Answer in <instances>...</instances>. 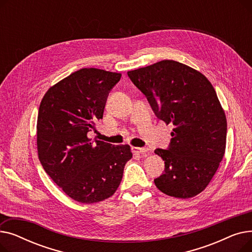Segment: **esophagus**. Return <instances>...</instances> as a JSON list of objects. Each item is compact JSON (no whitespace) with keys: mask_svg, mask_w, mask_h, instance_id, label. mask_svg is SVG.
<instances>
[{"mask_svg":"<svg viewBox=\"0 0 252 252\" xmlns=\"http://www.w3.org/2000/svg\"><path fill=\"white\" fill-rule=\"evenodd\" d=\"M147 151H148V148H144V147H133V152H135V153L145 154Z\"/></svg>","mask_w":252,"mask_h":252,"instance_id":"esophagus-1","label":"esophagus"}]
</instances>
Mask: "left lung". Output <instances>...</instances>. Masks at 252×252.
Segmentation results:
<instances>
[{
    "instance_id": "1",
    "label": "left lung",
    "mask_w": 252,
    "mask_h": 252,
    "mask_svg": "<svg viewBox=\"0 0 252 252\" xmlns=\"http://www.w3.org/2000/svg\"><path fill=\"white\" fill-rule=\"evenodd\" d=\"M127 75L155 115L174 126L168 148L154 151L165 166L154 180L156 187L183 199L201 193L226 150L227 119L213 85L201 72L174 60L130 70Z\"/></svg>"
}]
</instances>
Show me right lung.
Returning a JSON list of instances; mask_svg holds the SVG:
<instances>
[{
	"instance_id": "1",
	"label": "right lung",
	"mask_w": 252,
	"mask_h": 252,
	"mask_svg": "<svg viewBox=\"0 0 252 252\" xmlns=\"http://www.w3.org/2000/svg\"><path fill=\"white\" fill-rule=\"evenodd\" d=\"M122 74L82 68L51 87L39 104L38 159L46 173L73 200L95 203L112 196L133 157L128 145L113 146L88 133L103 118L110 90Z\"/></svg>"
}]
</instances>
